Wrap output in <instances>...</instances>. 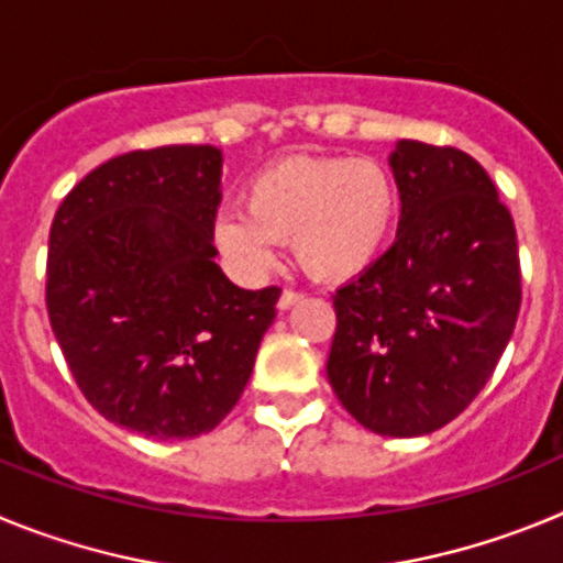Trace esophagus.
I'll list each match as a JSON object with an SVG mask.
<instances>
[{
	"mask_svg": "<svg viewBox=\"0 0 563 563\" xmlns=\"http://www.w3.org/2000/svg\"><path fill=\"white\" fill-rule=\"evenodd\" d=\"M296 301H301V292L296 290H282V296H278V310H290Z\"/></svg>",
	"mask_w": 563,
	"mask_h": 563,
	"instance_id": "34e87169",
	"label": "esophagus"
}]
</instances>
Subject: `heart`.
Wrapping results in <instances>:
<instances>
[{
  "label": "heart",
  "mask_w": 563,
  "mask_h": 563,
  "mask_svg": "<svg viewBox=\"0 0 563 563\" xmlns=\"http://www.w3.org/2000/svg\"><path fill=\"white\" fill-rule=\"evenodd\" d=\"M397 208L395 177L375 157H287L253 174L245 211H222L213 242L233 267L258 276L290 239L301 271L346 282L380 256Z\"/></svg>",
  "instance_id": "obj_1"
}]
</instances>
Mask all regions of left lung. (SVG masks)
I'll return each mask as SVG.
<instances>
[{"instance_id": "1", "label": "left lung", "mask_w": 563, "mask_h": 563, "mask_svg": "<svg viewBox=\"0 0 563 563\" xmlns=\"http://www.w3.org/2000/svg\"><path fill=\"white\" fill-rule=\"evenodd\" d=\"M395 245L332 296L327 377L383 437H420L471 406L514 335L521 267L514 217L485 168L454 146L400 141Z\"/></svg>"}]
</instances>
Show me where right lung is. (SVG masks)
Listing matches in <instances>:
<instances>
[{"instance_id":"obj_1","label":"right lung","mask_w":563,"mask_h":563,"mask_svg":"<svg viewBox=\"0 0 563 563\" xmlns=\"http://www.w3.org/2000/svg\"><path fill=\"white\" fill-rule=\"evenodd\" d=\"M222 152L112 157L58 206L49 327L92 409L152 440L208 434L236 406L278 287L242 290L213 262Z\"/></svg>"}]
</instances>
